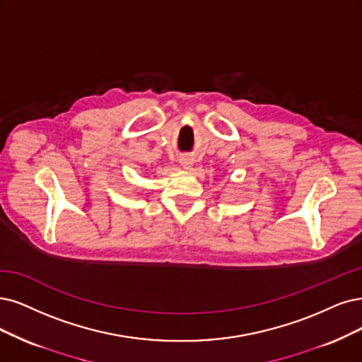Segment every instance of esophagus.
Segmentation results:
<instances>
[{
    "label": "esophagus",
    "mask_w": 362,
    "mask_h": 362,
    "mask_svg": "<svg viewBox=\"0 0 362 362\" xmlns=\"http://www.w3.org/2000/svg\"><path fill=\"white\" fill-rule=\"evenodd\" d=\"M180 164L185 167V168H191L192 164H194V159L189 156V155H185L180 158Z\"/></svg>",
    "instance_id": "obj_1"
}]
</instances>
